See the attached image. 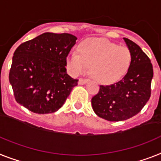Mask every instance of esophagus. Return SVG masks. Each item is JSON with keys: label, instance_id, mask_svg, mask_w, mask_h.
<instances>
[{"label": "esophagus", "instance_id": "obj_1", "mask_svg": "<svg viewBox=\"0 0 161 161\" xmlns=\"http://www.w3.org/2000/svg\"><path fill=\"white\" fill-rule=\"evenodd\" d=\"M89 81L88 79H79V81H78V83H79V85H85L86 83H87V82Z\"/></svg>", "mask_w": 161, "mask_h": 161}]
</instances>
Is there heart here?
I'll return each mask as SVG.
<instances>
[{"mask_svg": "<svg viewBox=\"0 0 161 161\" xmlns=\"http://www.w3.org/2000/svg\"><path fill=\"white\" fill-rule=\"evenodd\" d=\"M79 54L71 53L66 64L73 75L84 74L90 66L93 78L101 84L118 81L127 72L131 62L129 49L105 38H90L78 47Z\"/></svg>", "mask_w": 161, "mask_h": 161, "instance_id": "heart-1", "label": "heart"}]
</instances>
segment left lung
<instances>
[{
    "label": "left lung",
    "mask_w": 161,
    "mask_h": 161,
    "mask_svg": "<svg viewBox=\"0 0 161 161\" xmlns=\"http://www.w3.org/2000/svg\"><path fill=\"white\" fill-rule=\"evenodd\" d=\"M131 51V62L125 76L119 81L100 86L91 99L94 112L110 122L123 121L135 116L151 97L153 67L151 60L139 46L123 38Z\"/></svg>",
    "instance_id": "obj_1"
}]
</instances>
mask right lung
<instances>
[{
    "mask_svg": "<svg viewBox=\"0 0 161 161\" xmlns=\"http://www.w3.org/2000/svg\"><path fill=\"white\" fill-rule=\"evenodd\" d=\"M76 39L70 34L44 33L17 47L9 74L17 103L38 114L54 113L64 104L77 86L66 68Z\"/></svg>",
    "mask_w": 161,
    "mask_h": 161,
    "instance_id": "1",
    "label": "right lung"
}]
</instances>
